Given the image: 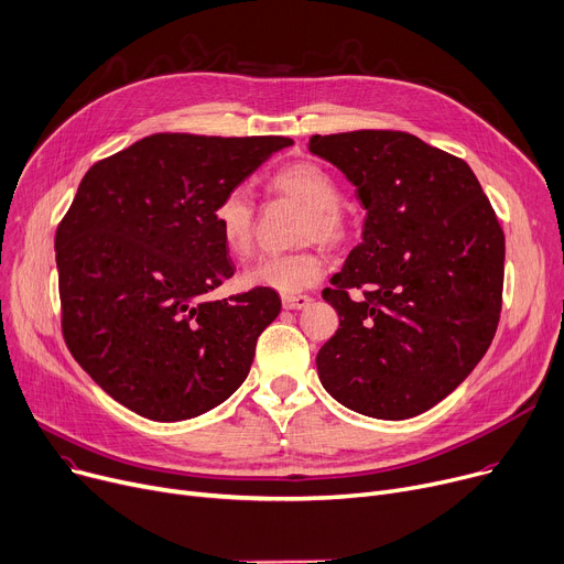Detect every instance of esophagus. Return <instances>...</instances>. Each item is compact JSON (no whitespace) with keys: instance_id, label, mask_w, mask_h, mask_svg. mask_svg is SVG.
Masks as SVG:
<instances>
[{"instance_id":"obj_1","label":"esophagus","mask_w":564,"mask_h":564,"mask_svg":"<svg viewBox=\"0 0 564 564\" xmlns=\"http://www.w3.org/2000/svg\"><path fill=\"white\" fill-rule=\"evenodd\" d=\"M282 305L286 310H305L312 305V297L310 295H284Z\"/></svg>"}]
</instances>
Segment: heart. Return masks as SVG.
Returning a JSON list of instances; mask_svg holds the SVG:
<instances>
[{"mask_svg": "<svg viewBox=\"0 0 564 564\" xmlns=\"http://www.w3.org/2000/svg\"><path fill=\"white\" fill-rule=\"evenodd\" d=\"M269 186L275 193L305 205L297 239H316L329 248L341 246L350 237V220L341 207V184L323 163L303 159L293 161L271 175ZM223 246L237 257L252 250L254 243V203L243 186L220 195L212 212ZM325 273V261L316 248H301L284 254H267L246 269L248 286H269L293 295L314 286Z\"/></svg>", "mask_w": 564, "mask_h": 564, "instance_id": "1", "label": "heart"}]
</instances>
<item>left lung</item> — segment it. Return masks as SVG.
<instances>
[{
  "mask_svg": "<svg viewBox=\"0 0 564 564\" xmlns=\"http://www.w3.org/2000/svg\"><path fill=\"white\" fill-rule=\"evenodd\" d=\"M367 209L335 289L339 329L316 355L341 405L373 419L416 416L487 352L503 305L506 237L474 171L408 131L312 137ZM360 295L349 297V289Z\"/></svg>",
  "mask_w": 564,
  "mask_h": 564,
  "instance_id": "1",
  "label": "left lung"
}]
</instances>
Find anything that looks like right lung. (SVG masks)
<instances>
[{"label": "right lung", "instance_id": "obj_1", "mask_svg": "<svg viewBox=\"0 0 564 564\" xmlns=\"http://www.w3.org/2000/svg\"><path fill=\"white\" fill-rule=\"evenodd\" d=\"M284 137L152 134L90 165L56 227L61 329L111 399L152 421L220 405L246 380L280 295L207 293L235 275L212 212Z\"/></svg>", "mask_w": 564, "mask_h": 564}]
</instances>
